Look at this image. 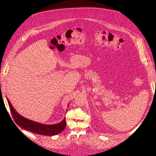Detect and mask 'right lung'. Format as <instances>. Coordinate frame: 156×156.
Returning a JSON list of instances; mask_svg holds the SVG:
<instances>
[{
    "label": "right lung",
    "mask_w": 156,
    "mask_h": 156,
    "mask_svg": "<svg viewBox=\"0 0 156 156\" xmlns=\"http://www.w3.org/2000/svg\"><path fill=\"white\" fill-rule=\"evenodd\" d=\"M7 100L9 106L12 118L16 122V123L24 129L42 135L54 136L61 133L65 129L66 126V118H64L61 122L55 125H45L40 123V122H37L36 121H34L24 118L21 116L17 111H16L9 100L7 98Z\"/></svg>",
    "instance_id": "add662e5"
}]
</instances>
